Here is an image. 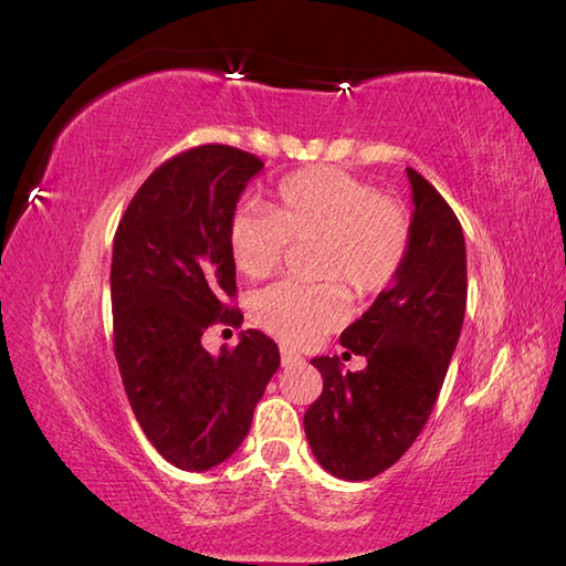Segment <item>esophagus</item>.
Segmentation results:
<instances>
[{
  "mask_svg": "<svg viewBox=\"0 0 566 566\" xmlns=\"http://www.w3.org/2000/svg\"><path fill=\"white\" fill-rule=\"evenodd\" d=\"M281 364H283L285 368H287V366H300V364H302V356L295 354V352L285 349V347H281Z\"/></svg>",
  "mask_w": 566,
  "mask_h": 566,
  "instance_id": "34e87169",
  "label": "esophagus"
}]
</instances>
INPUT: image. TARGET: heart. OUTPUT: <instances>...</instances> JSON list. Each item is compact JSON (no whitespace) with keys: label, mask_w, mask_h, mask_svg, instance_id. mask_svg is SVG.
<instances>
[{"label":"heart","mask_w":566,"mask_h":566,"mask_svg":"<svg viewBox=\"0 0 566 566\" xmlns=\"http://www.w3.org/2000/svg\"><path fill=\"white\" fill-rule=\"evenodd\" d=\"M290 243H318V281L347 283L358 297L380 295L399 279L413 245L410 217L378 188L333 167H310L285 177L273 210H235L229 248L235 269L266 279ZM339 283L271 285L254 300V321L287 347H312L347 316Z\"/></svg>","instance_id":"1"}]
</instances>
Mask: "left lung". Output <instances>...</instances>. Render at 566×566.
<instances>
[{"mask_svg": "<svg viewBox=\"0 0 566 566\" xmlns=\"http://www.w3.org/2000/svg\"><path fill=\"white\" fill-rule=\"evenodd\" d=\"M413 188V245L399 279L339 335L368 366L339 370L337 356L312 358L323 378L304 432L337 479L364 482L391 468L418 439L437 403L468 302L462 227L437 188L406 169Z\"/></svg>", "mask_w": 566, "mask_h": 566, "instance_id": "left-lung-1", "label": "left lung"}]
</instances>
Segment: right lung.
I'll return each instance as SVG.
<instances>
[{"label": "right lung", "mask_w": 566, "mask_h": 566, "mask_svg": "<svg viewBox=\"0 0 566 566\" xmlns=\"http://www.w3.org/2000/svg\"><path fill=\"white\" fill-rule=\"evenodd\" d=\"M264 163L241 148H188L153 172L113 241V349L144 434L179 470L224 462L250 432L256 401L281 366L276 342L243 331L212 356L202 333L241 328L229 221Z\"/></svg>", "instance_id": "obj_1"}]
</instances>
